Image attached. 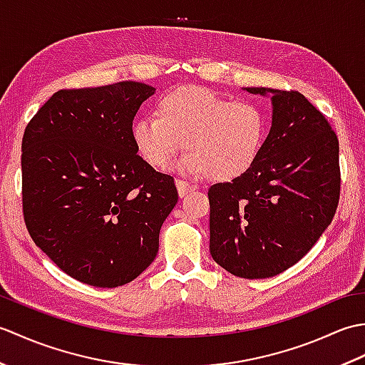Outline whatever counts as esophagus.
<instances>
[{
	"label": "esophagus",
	"instance_id": "obj_1",
	"mask_svg": "<svg viewBox=\"0 0 365 365\" xmlns=\"http://www.w3.org/2000/svg\"><path fill=\"white\" fill-rule=\"evenodd\" d=\"M175 185H177V191H178V196L180 197H185L188 195V192H192V191H196V185H192V183H188V182H183V180H175Z\"/></svg>",
	"mask_w": 365,
	"mask_h": 365
}]
</instances>
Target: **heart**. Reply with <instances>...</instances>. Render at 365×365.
Listing matches in <instances>:
<instances>
[{"mask_svg":"<svg viewBox=\"0 0 365 365\" xmlns=\"http://www.w3.org/2000/svg\"><path fill=\"white\" fill-rule=\"evenodd\" d=\"M138 153L152 168L165 169L183 149L177 169L230 182L250 170L267 138V119L257 105L232 102L215 91L180 86L163 94L155 118L131 128Z\"/></svg>","mask_w":365,"mask_h":365,"instance_id":"heart-1","label":"heart"}]
</instances>
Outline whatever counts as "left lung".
I'll use <instances>...</instances> for the list:
<instances>
[{"mask_svg": "<svg viewBox=\"0 0 365 365\" xmlns=\"http://www.w3.org/2000/svg\"><path fill=\"white\" fill-rule=\"evenodd\" d=\"M246 91L269 92L273 122L255 165L208 190L210 254L230 274L265 279L304 257L334 218L339 139L298 91Z\"/></svg>", "mask_w": 365, "mask_h": 365, "instance_id": "8db88e82", "label": "left lung"}]
</instances>
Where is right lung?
Instances as JSON below:
<instances>
[{
	"mask_svg": "<svg viewBox=\"0 0 365 365\" xmlns=\"http://www.w3.org/2000/svg\"><path fill=\"white\" fill-rule=\"evenodd\" d=\"M155 88L120 81L61 89L25 128L23 218L33 242L84 284L113 289L158 252L178 200L174 178L139 157L133 119Z\"/></svg>",
	"mask_w": 365,
	"mask_h": 365,
	"instance_id": "1",
	"label": "right lung"
}]
</instances>
